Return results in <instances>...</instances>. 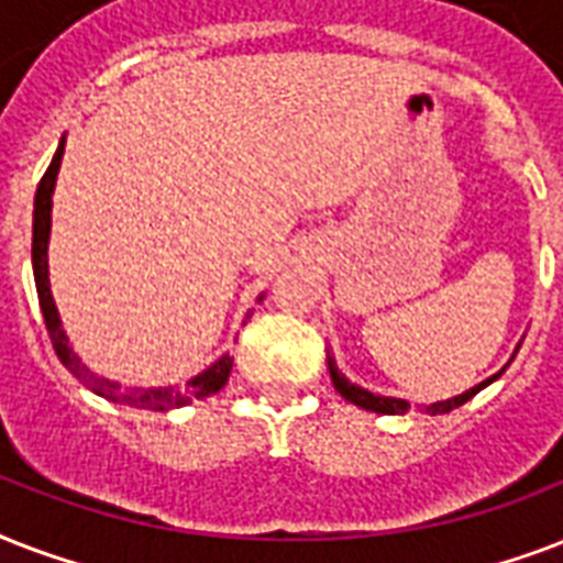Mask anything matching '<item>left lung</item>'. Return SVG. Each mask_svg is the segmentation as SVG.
I'll use <instances>...</instances> for the list:
<instances>
[{
  "instance_id": "left-lung-1",
  "label": "left lung",
  "mask_w": 563,
  "mask_h": 563,
  "mask_svg": "<svg viewBox=\"0 0 563 563\" xmlns=\"http://www.w3.org/2000/svg\"><path fill=\"white\" fill-rule=\"evenodd\" d=\"M327 365H330V379H333L335 391L342 394L344 400H351L353 406H360V409H368V411H379V415H402V411L409 409V402H406V400H397V397H383V394H371V391H365V388H360L356 383H351V379H347L342 371L335 368L333 356H327ZM503 371H506V368H503ZM503 371H499V374H503ZM499 374L488 376L485 383L473 385L471 391L459 394V397H453V400L432 402V406H427V411H432V415H446V411L459 409V406H464V402L471 400V397H476V394H479L485 385L494 383Z\"/></svg>"
}]
</instances>
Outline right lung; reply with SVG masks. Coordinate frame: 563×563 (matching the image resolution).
Listing matches in <instances>:
<instances>
[{"label": "right lung", "mask_w": 563, "mask_h": 563, "mask_svg": "<svg viewBox=\"0 0 563 563\" xmlns=\"http://www.w3.org/2000/svg\"><path fill=\"white\" fill-rule=\"evenodd\" d=\"M64 143L57 145L55 157L48 163L46 175L40 180L37 195H34V236H31V265H34V286H37V300L40 309H43V321H46L48 339H52V347H55L57 360L64 362V368L81 379L90 391L101 394L113 402H125V406H136V409H154V411H169L178 409V406H187L189 400H201V397H210L219 388H224L228 383L230 368H233V360L230 356H221L219 362H212L210 368L201 371L198 376H192L187 383V388H122L119 383H110L104 376H96L81 360L78 353L69 347V339H66L64 327H60V316H57L55 298H52V289H48V230H52V192H55L57 169H60V161H64ZM263 300V298H260Z\"/></svg>", "instance_id": "add662e5"}]
</instances>
